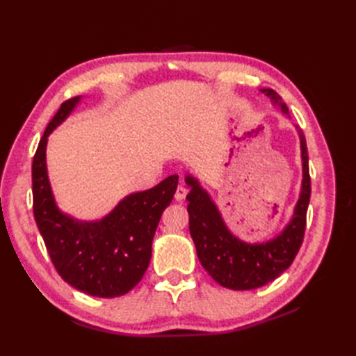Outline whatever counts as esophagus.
Listing matches in <instances>:
<instances>
[{"mask_svg": "<svg viewBox=\"0 0 356 356\" xmlns=\"http://www.w3.org/2000/svg\"><path fill=\"white\" fill-rule=\"evenodd\" d=\"M186 196H187V188L184 187V186H178L177 187V190H175V200H178V202H182L186 199Z\"/></svg>", "mask_w": 356, "mask_h": 356, "instance_id": "esophagus-1", "label": "esophagus"}]
</instances>
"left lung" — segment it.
<instances>
[{"label":"left lung","mask_w":356,"mask_h":356,"mask_svg":"<svg viewBox=\"0 0 356 356\" xmlns=\"http://www.w3.org/2000/svg\"><path fill=\"white\" fill-rule=\"evenodd\" d=\"M282 113L289 117L288 106L273 89H261ZM301 159H303V182L293 218L275 239L263 243H246L233 236L221 218L215 203L195 177L187 175L186 182L191 187L187 195L190 215V234L196 245L199 261L203 268L221 286L245 291L260 288L275 281L293 264L305 238L306 213L310 200L309 156L303 131L298 127Z\"/></svg>","instance_id":"1"}]
</instances>
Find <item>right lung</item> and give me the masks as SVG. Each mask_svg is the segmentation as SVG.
I'll return each mask as SVG.
<instances>
[{
    "label": "right lung",
    "instance_id": "obj_1",
    "mask_svg": "<svg viewBox=\"0 0 356 356\" xmlns=\"http://www.w3.org/2000/svg\"><path fill=\"white\" fill-rule=\"evenodd\" d=\"M79 101L80 96H75L62 102L40 139L32 160V209L50 260L63 281L89 296L120 297L136 286L147 270L157 224L174 199L178 175L126 196L99 221H79L62 213L47 177L46 145L53 129Z\"/></svg>",
    "mask_w": 356,
    "mask_h": 356
}]
</instances>
